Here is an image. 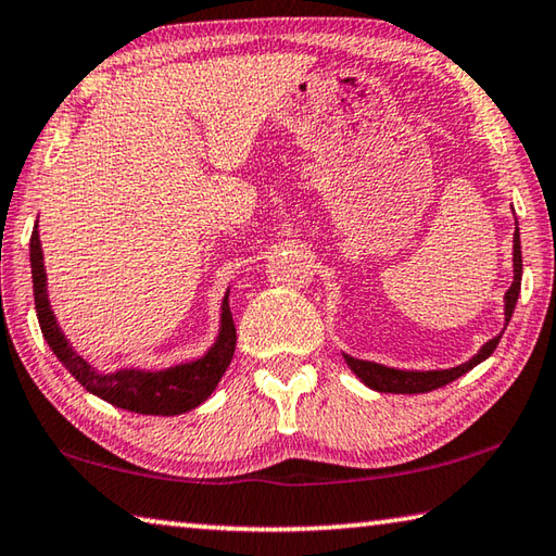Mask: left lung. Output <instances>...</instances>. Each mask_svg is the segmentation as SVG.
Instances as JSON below:
<instances>
[{
  "mask_svg": "<svg viewBox=\"0 0 556 556\" xmlns=\"http://www.w3.org/2000/svg\"><path fill=\"white\" fill-rule=\"evenodd\" d=\"M520 280H522V251H520V229L515 227L513 233V283L508 288V293L503 298V315H505V327H508L510 317H513V309L515 303H518V295H520ZM501 337H493L485 342L479 354L471 356L466 364H459L454 368H437V371H407V368H393V366H383V364H376V362H364V358H354L344 354V362L346 366L352 368L356 374L358 381L364 386L371 388V391L378 393H430L434 388H442L446 383L456 381V378L469 374L473 366H479L481 362H485L493 352L495 346H498Z\"/></svg>",
  "mask_w": 556,
  "mask_h": 556,
  "instance_id": "8db88e82",
  "label": "left lung"
}]
</instances>
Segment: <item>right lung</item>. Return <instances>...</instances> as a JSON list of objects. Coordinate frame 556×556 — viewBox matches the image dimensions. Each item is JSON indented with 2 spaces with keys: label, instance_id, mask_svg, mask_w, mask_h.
Here are the masks:
<instances>
[{
  "label": "right lung",
  "instance_id": "right-lung-1",
  "mask_svg": "<svg viewBox=\"0 0 556 556\" xmlns=\"http://www.w3.org/2000/svg\"><path fill=\"white\" fill-rule=\"evenodd\" d=\"M31 278L38 325H41L43 339L51 346V352L61 358V364L71 371V376H75V381L85 391L102 397L114 407L139 415H182L207 401L231 364L233 349H237V329H233L229 309V293L222 300L219 334L200 358L161 368V371L116 368L112 374H102L75 352L73 344L65 339L63 329L58 327L51 300H48V278L41 239H38V224L31 233Z\"/></svg>",
  "mask_w": 556,
  "mask_h": 556
}]
</instances>
